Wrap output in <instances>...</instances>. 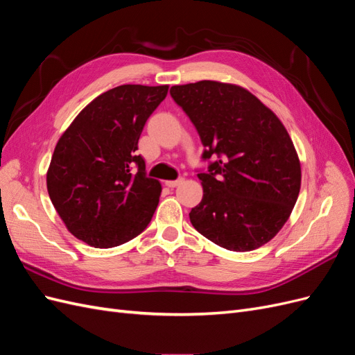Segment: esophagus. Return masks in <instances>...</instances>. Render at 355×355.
Segmentation results:
<instances>
[{"label": "esophagus", "mask_w": 355, "mask_h": 355, "mask_svg": "<svg viewBox=\"0 0 355 355\" xmlns=\"http://www.w3.org/2000/svg\"><path fill=\"white\" fill-rule=\"evenodd\" d=\"M182 182H184V178H179V179H176V180H167L166 182V187H168V188H176L178 185H180Z\"/></svg>", "instance_id": "1"}]
</instances>
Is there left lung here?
<instances>
[{
	"label": "left lung",
	"instance_id": "left-lung-1",
	"mask_svg": "<svg viewBox=\"0 0 355 355\" xmlns=\"http://www.w3.org/2000/svg\"><path fill=\"white\" fill-rule=\"evenodd\" d=\"M196 125L206 170L204 196L189 219L223 249L250 252L270 241L292 213L300 163L277 115L239 85L198 81L170 89Z\"/></svg>",
	"mask_w": 355,
	"mask_h": 355
}]
</instances>
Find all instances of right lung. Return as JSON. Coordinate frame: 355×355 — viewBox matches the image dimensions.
Returning <instances> with one entry per match:
<instances>
[{
	"instance_id": "1",
	"label": "right lung",
	"mask_w": 355,
	"mask_h": 355,
	"mask_svg": "<svg viewBox=\"0 0 355 355\" xmlns=\"http://www.w3.org/2000/svg\"><path fill=\"white\" fill-rule=\"evenodd\" d=\"M168 85L124 84L90 102L62 135L47 171L50 200L78 240L124 244L151 222L161 184L137 155L144 125Z\"/></svg>"
}]
</instances>
